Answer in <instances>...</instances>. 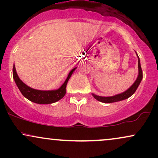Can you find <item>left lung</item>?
I'll use <instances>...</instances> for the list:
<instances>
[{"instance_id": "8db88e82", "label": "left lung", "mask_w": 158, "mask_h": 158, "mask_svg": "<svg viewBox=\"0 0 158 158\" xmlns=\"http://www.w3.org/2000/svg\"><path fill=\"white\" fill-rule=\"evenodd\" d=\"M137 58H138V76H137V79L136 81L134 82V84L128 88V90H126V91L123 92V93L117 94V95L112 96V97H101V96H97L96 94H92L93 97L95 98L99 102H102L104 103H111V102H119V101H122L124 100V99H128L131 96L135 94V92L136 91V90L138 88L139 83L141 82L143 79V71L142 69H141V65H140V61H139V58L137 53Z\"/></svg>"}]
</instances>
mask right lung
<instances>
[{"mask_svg":"<svg viewBox=\"0 0 158 158\" xmlns=\"http://www.w3.org/2000/svg\"><path fill=\"white\" fill-rule=\"evenodd\" d=\"M76 69L77 68L70 70L66 80L64 81V82L59 89L52 90H36L27 86L20 79L19 76H18L15 64L13 65V69H12V75H13V79L15 81V84L17 85L21 93L27 99H29L32 102L37 103V104H51V103H54L60 100L61 99L64 97L65 94H66V87L68 81Z\"/></svg>","mask_w":158,"mask_h":158,"instance_id":"1","label":"right lung"}]
</instances>
